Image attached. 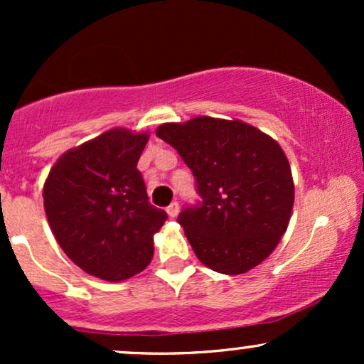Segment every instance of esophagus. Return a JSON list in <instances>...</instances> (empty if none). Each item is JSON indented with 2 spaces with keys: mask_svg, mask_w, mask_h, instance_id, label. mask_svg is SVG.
<instances>
[{
  "mask_svg": "<svg viewBox=\"0 0 364 364\" xmlns=\"http://www.w3.org/2000/svg\"><path fill=\"white\" fill-rule=\"evenodd\" d=\"M166 212H168L169 217H176V215L179 214V205H178V202L171 203V205H169L168 208H166Z\"/></svg>",
  "mask_w": 364,
  "mask_h": 364,
  "instance_id": "obj_1",
  "label": "esophagus"
}]
</instances>
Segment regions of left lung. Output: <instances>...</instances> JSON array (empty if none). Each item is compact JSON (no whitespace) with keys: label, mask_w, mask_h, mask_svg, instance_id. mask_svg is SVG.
Returning a JSON list of instances; mask_svg holds the SVG:
<instances>
[{"label":"left lung","mask_w":364,"mask_h":364,"mask_svg":"<svg viewBox=\"0 0 364 364\" xmlns=\"http://www.w3.org/2000/svg\"><path fill=\"white\" fill-rule=\"evenodd\" d=\"M159 139L193 171L202 205L178 223L200 262L225 275L255 269L279 245L294 205V181L277 140L241 119L196 116L164 123Z\"/></svg>","instance_id":"8db88e82"}]
</instances>
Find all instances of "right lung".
<instances>
[{"mask_svg":"<svg viewBox=\"0 0 364 364\" xmlns=\"http://www.w3.org/2000/svg\"><path fill=\"white\" fill-rule=\"evenodd\" d=\"M147 132L112 128L66 150L46 178L43 198L58 245L83 272L119 282L154 257L168 214L150 205L136 162Z\"/></svg>","mask_w":364,"mask_h":364,"instance_id":"1","label":"right lung"}]
</instances>
